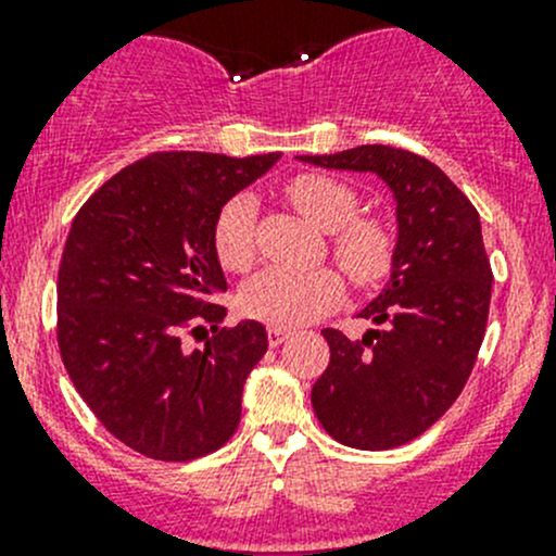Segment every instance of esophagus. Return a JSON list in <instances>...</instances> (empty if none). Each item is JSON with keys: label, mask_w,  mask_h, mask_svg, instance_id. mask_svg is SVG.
<instances>
[{"label": "esophagus", "mask_w": 556, "mask_h": 556, "mask_svg": "<svg viewBox=\"0 0 556 556\" xmlns=\"http://www.w3.org/2000/svg\"><path fill=\"white\" fill-rule=\"evenodd\" d=\"M290 339V330H285V328H268V344L271 346H279L282 344V341H288Z\"/></svg>", "instance_id": "obj_1"}]
</instances>
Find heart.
Listing matches in <instances>:
<instances>
[{
    "label": "heart",
    "instance_id": "1",
    "mask_svg": "<svg viewBox=\"0 0 556 556\" xmlns=\"http://www.w3.org/2000/svg\"><path fill=\"white\" fill-rule=\"evenodd\" d=\"M288 195L317 228L333 233V255L357 285H374L390 271L392 237L377 220H357V195L350 185L323 174H304ZM215 252L231 271H244L255 257V199L237 195L215 223ZM344 282L333 268H282L255 274L242 290V309L274 328H295L333 309Z\"/></svg>",
    "mask_w": 556,
    "mask_h": 556
}]
</instances>
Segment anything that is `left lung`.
I'll return each instance as SVG.
<instances>
[{"instance_id": "obj_1", "label": "left lung", "mask_w": 556, "mask_h": 556, "mask_svg": "<svg viewBox=\"0 0 556 556\" xmlns=\"http://www.w3.org/2000/svg\"><path fill=\"white\" fill-rule=\"evenodd\" d=\"M336 172H371L395 201V247L382 293L357 317L374 328L323 336L330 363L312 387L319 425L352 450H392L422 435L457 401L473 371L492 268L479 212L428 159L387 144L299 155Z\"/></svg>"}]
</instances>
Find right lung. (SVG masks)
<instances>
[{
    "mask_svg": "<svg viewBox=\"0 0 556 556\" xmlns=\"http://www.w3.org/2000/svg\"><path fill=\"white\" fill-rule=\"evenodd\" d=\"M282 159L153 153L83 204L59 268V350L99 422L134 452L166 463L226 444L242 392L266 355V328L217 330L228 290L215 252L223 206ZM185 351V332H205Z\"/></svg>",
    "mask_w": 556,
    "mask_h": 556,
    "instance_id": "1",
    "label": "right lung"
}]
</instances>
